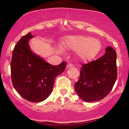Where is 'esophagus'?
<instances>
[{
	"instance_id": "obj_1",
	"label": "esophagus",
	"mask_w": 129,
	"mask_h": 129,
	"mask_svg": "<svg viewBox=\"0 0 129 129\" xmlns=\"http://www.w3.org/2000/svg\"><path fill=\"white\" fill-rule=\"evenodd\" d=\"M73 67V65L72 64V63H68L67 65V68H70V67Z\"/></svg>"
}]
</instances>
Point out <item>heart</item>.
Masks as SVG:
<instances>
[{
  "instance_id": "1",
  "label": "heart",
  "mask_w": 129,
  "mask_h": 129,
  "mask_svg": "<svg viewBox=\"0 0 129 129\" xmlns=\"http://www.w3.org/2000/svg\"><path fill=\"white\" fill-rule=\"evenodd\" d=\"M62 47L65 49L78 52L82 60H90L100 52L101 44L100 41L91 37L75 36L67 37L63 43ZM58 51L62 53L63 50L59 48Z\"/></svg>"
}]
</instances>
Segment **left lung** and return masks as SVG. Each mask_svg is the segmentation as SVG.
I'll list each match as a JSON object with an SVG mask.
<instances>
[{
  "instance_id": "left-lung-1",
  "label": "left lung",
  "mask_w": 129,
  "mask_h": 129,
  "mask_svg": "<svg viewBox=\"0 0 129 129\" xmlns=\"http://www.w3.org/2000/svg\"><path fill=\"white\" fill-rule=\"evenodd\" d=\"M116 78V53L112 47H107L103 56L82 65L75 88L84 101H100L110 92Z\"/></svg>"
}]
</instances>
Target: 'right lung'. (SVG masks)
I'll return each mask as SVG.
<instances>
[{
  "label": "right lung",
  "mask_w": 129,
  "mask_h": 129,
  "mask_svg": "<svg viewBox=\"0 0 129 129\" xmlns=\"http://www.w3.org/2000/svg\"><path fill=\"white\" fill-rule=\"evenodd\" d=\"M29 32L17 42L13 51L11 76L13 85L25 100L38 103L44 101L52 91L56 77L65 70L64 61L52 66L31 50Z\"/></svg>",
  "instance_id": "obj_1"
}]
</instances>
